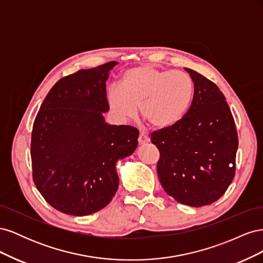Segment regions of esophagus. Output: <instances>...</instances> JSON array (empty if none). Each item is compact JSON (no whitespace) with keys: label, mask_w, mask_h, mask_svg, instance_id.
<instances>
[{"label":"esophagus","mask_w":263,"mask_h":263,"mask_svg":"<svg viewBox=\"0 0 263 263\" xmlns=\"http://www.w3.org/2000/svg\"><path fill=\"white\" fill-rule=\"evenodd\" d=\"M149 141H150V138L147 136V135H145V134H140V135H139V138H138L139 145H145V144H148Z\"/></svg>","instance_id":"esophagus-1"}]
</instances>
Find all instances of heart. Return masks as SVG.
<instances>
[{
    "instance_id": "obj_1",
    "label": "heart",
    "mask_w": 263,
    "mask_h": 263,
    "mask_svg": "<svg viewBox=\"0 0 263 263\" xmlns=\"http://www.w3.org/2000/svg\"><path fill=\"white\" fill-rule=\"evenodd\" d=\"M194 97L192 79L182 71L140 66L126 70L107 95L110 110L121 121L141 116L156 128L177 125L184 117Z\"/></svg>"
}]
</instances>
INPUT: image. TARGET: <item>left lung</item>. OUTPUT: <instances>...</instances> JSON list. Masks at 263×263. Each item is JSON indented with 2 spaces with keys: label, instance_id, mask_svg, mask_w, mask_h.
I'll list each match as a JSON object with an SVG mask.
<instances>
[{
  "label": "left lung",
  "instance_id": "obj_1",
  "mask_svg": "<svg viewBox=\"0 0 263 263\" xmlns=\"http://www.w3.org/2000/svg\"><path fill=\"white\" fill-rule=\"evenodd\" d=\"M194 83L186 114L170 128L151 134L160 159L157 172L163 190L181 204L209 205L224 195L235 177L238 136L218 86L184 68Z\"/></svg>",
  "mask_w": 263,
  "mask_h": 263
}]
</instances>
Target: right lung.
I'll return each mask as SVG.
<instances>
[{"instance_id":"obj_1","label":"right lung","mask_w":263,"mask_h":263,"mask_svg":"<svg viewBox=\"0 0 263 263\" xmlns=\"http://www.w3.org/2000/svg\"><path fill=\"white\" fill-rule=\"evenodd\" d=\"M117 61L62 78L44 100L31 133L33 179L47 203L85 216L112 201L116 164L138 146L132 126L109 125L106 81Z\"/></svg>"}]
</instances>
